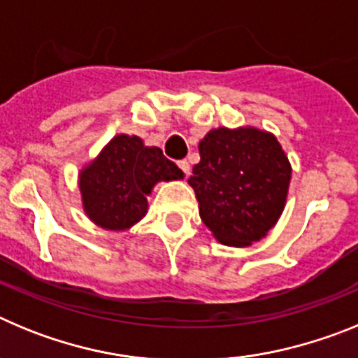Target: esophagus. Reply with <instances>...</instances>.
Instances as JSON below:
<instances>
[{
	"label": "esophagus",
	"mask_w": 358,
	"mask_h": 358,
	"mask_svg": "<svg viewBox=\"0 0 358 358\" xmlns=\"http://www.w3.org/2000/svg\"><path fill=\"white\" fill-rule=\"evenodd\" d=\"M177 164H179V169L182 170V173H185V176H188V173H189V163H188V161L181 159Z\"/></svg>",
	"instance_id": "esophagus-1"
}]
</instances>
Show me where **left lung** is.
<instances>
[{"label": "left lung", "mask_w": 358, "mask_h": 358, "mask_svg": "<svg viewBox=\"0 0 358 358\" xmlns=\"http://www.w3.org/2000/svg\"><path fill=\"white\" fill-rule=\"evenodd\" d=\"M188 182L199 215L218 242L248 248L264 238L285 208L290 163L271 132L213 129L199 143Z\"/></svg>", "instance_id": "left-lung-1"}]
</instances>
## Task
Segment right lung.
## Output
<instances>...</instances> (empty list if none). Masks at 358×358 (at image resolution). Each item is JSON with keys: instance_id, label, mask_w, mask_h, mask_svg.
<instances>
[{"instance_id": "obj_1", "label": "right lung", "mask_w": 358, "mask_h": 358, "mask_svg": "<svg viewBox=\"0 0 358 358\" xmlns=\"http://www.w3.org/2000/svg\"><path fill=\"white\" fill-rule=\"evenodd\" d=\"M182 179V170L138 136H115L80 172L82 204L96 226L123 231L147 213V195L159 181Z\"/></svg>"}]
</instances>
